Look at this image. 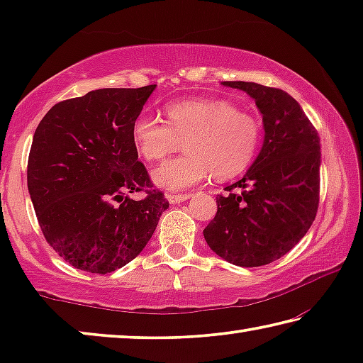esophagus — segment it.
<instances>
[{"label": "esophagus", "mask_w": 363, "mask_h": 363, "mask_svg": "<svg viewBox=\"0 0 363 363\" xmlns=\"http://www.w3.org/2000/svg\"><path fill=\"white\" fill-rule=\"evenodd\" d=\"M192 194H169L167 195V199L171 205H177V203H182V201L189 200Z\"/></svg>", "instance_id": "1"}]
</instances>
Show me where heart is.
<instances>
[{
    "label": "heart",
    "instance_id": "1",
    "mask_svg": "<svg viewBox=\"0 0 363 363\" xmlns=\"http://www.w3.org/2000/svg\"><path fill=\"white\" fill-rule=\"evenodd\" d=\"M168 125L140 113L131 136L145 160H162L176 152L184 140L187 153L152 171L157 187L177 190L199 186L214 174L227 179L243 173L261 145L259 120L223 99H187L164 107Z\"/></svg>",
    "mask_w": 363,
    "mask_h": 363
}]
</instances>
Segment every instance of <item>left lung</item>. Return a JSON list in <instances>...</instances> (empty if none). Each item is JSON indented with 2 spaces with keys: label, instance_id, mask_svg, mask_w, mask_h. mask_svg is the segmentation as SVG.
Returning a JSON list of instances; mask_svg holds the SVG:
<instances>
[{
  "label": "left lung",
  "instance_id": "8db88e82",
  "mask_svg": "<svg viewBox=\"0 0 363 363\" xmlns=\"http://www.w3.org/2000/svg\"><path fill=\"white\" fill-rule=\"evenodd\" d=\"M245 91L262 115L264 140L240 181L218 195L203 235L214 253L242 267L280 259L309 230L320 190V138L285 91L251 82H223Z\"/></svg>",
  "mask_w": 363,
  "mask_h": 363
}]
</instances>
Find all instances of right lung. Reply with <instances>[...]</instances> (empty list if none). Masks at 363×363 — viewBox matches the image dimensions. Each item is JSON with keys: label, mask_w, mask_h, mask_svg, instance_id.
Segmentation results:
<instances>
[{"label": "right lung", "mask_w": 363, "mask_h": 363, "mask_svg": "<svg viewBox=\"0 0 363 363\" xmlns=\"http://www.w3.org/2000/svg\"><path fill=\"white\" fill-rule=\"evenodd\" d=\"M157 84L102 88L59 102L30 149L27 184L43 235L75 269L110 274L133 261L169 203L138 162L131 128Z\"/></svg>", "instance_id": "1"}]
</instances>
